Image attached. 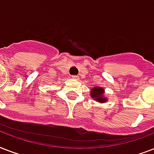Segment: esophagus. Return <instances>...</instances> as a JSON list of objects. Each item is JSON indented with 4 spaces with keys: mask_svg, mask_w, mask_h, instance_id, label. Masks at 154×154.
Masks as SVG:
<instances>
[{
    "mask_svg": "<svg viewBox=\"0 0 154 154\" xmlns=\"http://www.w3.org/2000/svg\"><path fill=\"white\" fill-rule=\"evenodd\" d=\"M72 79H74V80H77V79H78V77H77V76H75V75L72 76Z\"/></svg>",
    "mask_w": 154,
    "mask_h": 154,
    "instance_id": "esophagus-1",
    "label": "esophagus"
}]
</instances>
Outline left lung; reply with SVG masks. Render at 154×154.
I'll return each mask as SVG.
<instances>
[{
  "mask_svg": "<svg viewBox=\"0 0 154 154\" xmlns=\"http://www.w3.org/2000/svg\"><path fill=\"white\" fill-rule=\"evenodd\" d=\"M90 97L94 101H98L99 103H105L108 101V98L105 97V89H103L102 87H93L90 91Z\"/></svg>",
  "mask_w": 154,
  "mask_h": 154,
  "instance_id": "obj_1",
  "label": "left lung"
}]
</instances>
